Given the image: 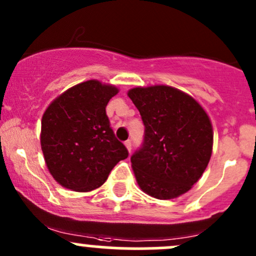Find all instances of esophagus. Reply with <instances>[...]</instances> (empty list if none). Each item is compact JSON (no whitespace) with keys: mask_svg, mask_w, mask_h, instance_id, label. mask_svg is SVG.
<instances>
[{"mask_svg":"<svg viewBox=\"0 0 256 256\" xmlns=\"http://www.w3.org/2000/svg\"><path fill=\"white\" fill-rule=\"evenodd\" d=\"M125 146H126V148H128V151L131 152V148H132V142H131L130 140L125 141Z\"/></svg>","mask_w":256,"mask_h":256,"instance_id":"34e87169","label":"esophagus"}]
</instances>
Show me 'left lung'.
Returning a JSON list of instances; mask_svg holds the SVG:
<instances>
[{
	"mask_svg": "<svg viewBox=\"0 0 256 256\" xmlns=\"http://www.w3.org/2000/svg\"><path fill=\"white\" fill-rule=\"evenodd\" d=\"M144 125L142 148L131 156L138 184L157 200H172L193 187L213 150L208 114L190 95L168 85L128 92Z\"/></svg>",
	"mask_w": 256,
	"mask_h": 256,
	"instance_id": "8db88e82",
	"label": "left lung"
}]
</instances>
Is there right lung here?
<instances>
[{
	"label": "right lung",
	"mask_w": 256,
	"mask_h": 256,
	"mask_svg": "<svg viewBox=\"0 0 256 256\" xmlns=\"http://www.w3.org/2000/svg\"><path fill=\"white\" fill-rule=\"evenodd\" d=\"M115 85L86 80L53 100L42 116L40 147L49 174L64 188H99L128 152L116 140L106 115Z\"/></svg>",
	"instance_id": "right-lung-1"
}]
</instances>
